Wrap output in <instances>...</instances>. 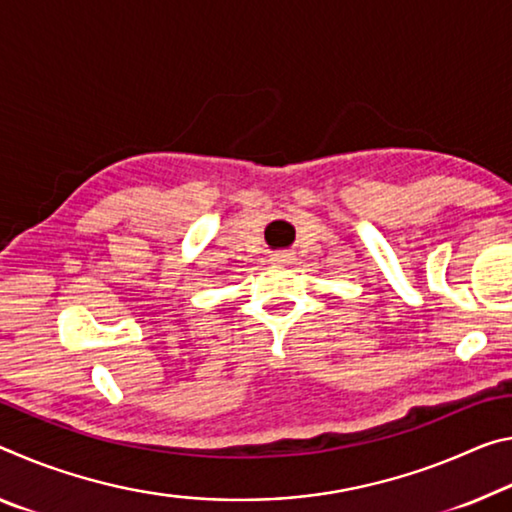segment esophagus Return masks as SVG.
<instances>
[{"label":"esophagus","instance_id":"esophagus-1","mask_svg":"<svg viewBox=\"0 0 512 512\" xmlns=\"http://www.w3.org/2000/svg\"><path fill=\"white\" fill-rule=\"evenodd\" d=\"M291 259H294V257H291V253H275L271 257V262L273 264H291Z\"/></svg>","mask_w":512,"mask_h":512}]
</instances>
